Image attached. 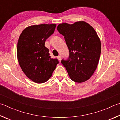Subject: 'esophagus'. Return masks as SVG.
Masks as SVG:
<instances>
[{"mask_svg":"<svg viewBox=\"0 0 120 120\" xmlns=\"http://www.w3.org/2000/svg\"><path fill=\"white\" fill-rule=\"evenodd\" d=\"M57 58L58 59V60H59V61H60L61 60V56H57Z\"/></svg>","mask_w":120,"mask_h":120,"instance_id":"34e87169","label":"esophagus"}]
</instances>
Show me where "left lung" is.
Segmentation results:
<instances>
[{
  "label": "left lung",
  "mask_w": 120,
  "mask_h": 120,
  "mask_svg": "<svg viewBox=\"0 0 120 120\" xmlns=\"http://www.w3.org/2000/svg\"><path fill=\"white\" fill-rule=\"evenodd\" d=\"M57 30L64 36L69 57L62 60L71 79L82 83L88 80L98 64L101 52V41L94 28L84 21L74 24H59Z\"/></svg>",
  "instance_id": "1"
}]
</instances>
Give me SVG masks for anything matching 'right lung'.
<instances>
[{"label": "right lung", "mask_w": 120, "mask_h": 120, "mask_svg": "<svg viewBox=\"0 0 120 120\" xmlns=\"http://www.w3.org/2000/svg\"><path fill=\"white\" fill-rule=\"evenodd\" d=\"M56 24H39L26 27L17 42V60L22 70L30 79L41 84L52 76L59 63L50 57L44 46L46 40L53 33Z\"/></svg>", "instance_id": "right-lung-1"}]
</instances>
